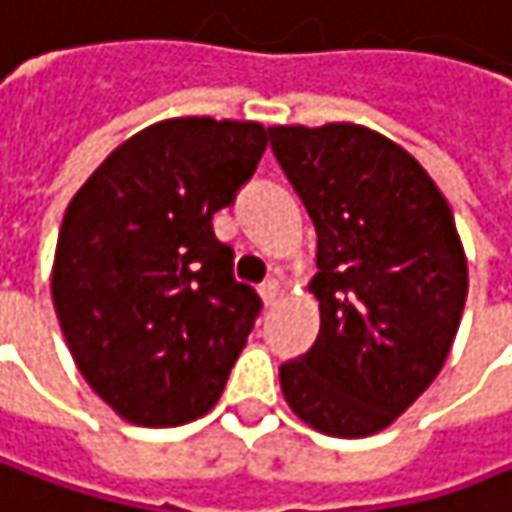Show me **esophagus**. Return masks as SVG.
<instances>
[{"mask_svg":"<svg viewBox=\"0 0 512 512\" xmlns=\"http://www.w3.org/2000/svg\"><path fill=\"white\" fill-rule=\"evenodd\" d=\"M279 297H282V285H279V279L271 276V279L262 285V300H265V306H274Z\"/></svg>","mask_w":512,"mask_h":512,"instance_id":"34e87169","label":"esophagus"}]
</instances>
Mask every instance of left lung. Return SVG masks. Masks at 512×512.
Returning a JSON list of instances; mask_svg holds the SVG:
<instances>
[{
	"label": "left lung",
	"mask_w": 512,
	"mask_h": 512,
	"mask_svg": "<svg viewBox=\"0 0 512 512\" xmlns=\"http://www.w3.org/2000/svg\"><path fill=\"white\" fill-rule=\"evenodd\" d=\"M271 148L309 212L314 347L279 367L288 408L320 434L370 437L443 370L469 288L452 206L379 130L274 125Z\"/></svg>",
	"instance_id": "obj_1"
}]
</instances>
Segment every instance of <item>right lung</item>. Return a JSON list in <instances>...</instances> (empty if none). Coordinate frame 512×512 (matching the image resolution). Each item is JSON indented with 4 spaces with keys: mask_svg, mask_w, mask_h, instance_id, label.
I'll return each mask as SVG.
<instances>
[{
    "mask_svg": "<svg viewBox=\"0 0 512 512\" xmlns=\"http://www.w3.org/2000/svg\"><path fill=\"white\" fill-rule=\"evenodd\" d=\"M265 148L259 122L163 119L113 148L66 206L52 262L57 323L122 420L168 428L218 402L259 297L233 282L212 215Z\"/></svg>",
    "mask_w": 512,
    "mask_h": 512,
    "instance_id": "1",
    "label": "right lung"
}]
</instances>
